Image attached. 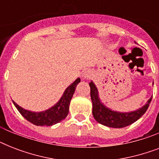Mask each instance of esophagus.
Listing matches in <instances>:
<instances>
[{
    "mask_svg": "<svg viewBox=\"0 0 159 159\" xmlns=\"http://www.w3.org/2000/svg\"><path fill=\"white\" fill-rule=\"evenodd\" d=\"M91 76H92V72H91V71H89V70H86V71L83 72V74H82V77H84L85 79H88V78L91 77Z\"/></svg>",
    "mask_w": 159,
    "mask_h": 159,
    "instance_id": "esophagus-1",
    "label": "esophagus"
}]
</instances>
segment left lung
<instances>
[{
  "mask_svg": "<svg viewBox=\"0 0 159 159\" xmlns=\"http://www.w3.org/2000/svg\"><path fill=\"white\" fill-rule=\"evenodd\" d=\"M91 88V99L92 102V114L98 123L111 128H124L138 120L148 110L152 97L141 108L130 112H119L106 107L99 97L97 87L93 82L89 83Z\"/></svg>",
  "mask_w": 159,
  "mask_h": 159,
  "instance_id": "obj_1",
  "label": "left lung"
}]
</instances>
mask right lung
Returning <instances> with one entry per match:
<instances>
[{"label": "right lung", "mask_w": 159, "mask_h": 159, "mask_svg": "<svg viewBox=\"0 0 159 159\" xmlns=\"http://www.w3.org/2000/svg\"><path fill=\"white\" fill-rule=\"evenodd\" d=\"M80 82L81 79L77 77L72 84L67 87V89L64 91L59 101L54 106L46 111L34 112L22 108L21 106L16 104L14 101L13 103L19 112L30 123L38 126H51L62 121L67 117L69 111L70 102L74 94L76 87Z\"/></svg>", "instance_id": "obj_1"}]
</instances>
